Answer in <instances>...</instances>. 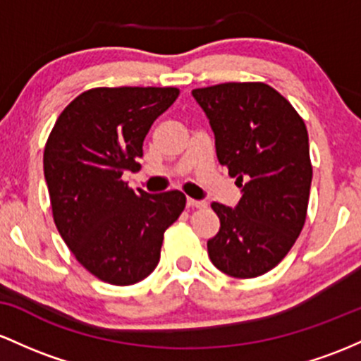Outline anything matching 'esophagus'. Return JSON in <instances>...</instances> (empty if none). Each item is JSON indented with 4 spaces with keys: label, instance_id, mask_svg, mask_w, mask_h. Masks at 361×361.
Returning <instances> with one entry per match:
<instances>
[{
    "label": "esophagus",
    "instance_id": "esophagus-1",
    "mask_svg": "<svg viewBox=\"0 0 361 361\" xmlns=\"http://www.w3.org/2000/svg\"><path fill=\"white\" fill-rule=\"evenodd\" d=\"M188 206L189 208H197V209H204L206 206V202L204 201H197V200H191V197H188Z\"/></svg>",
    "mask_w": 361,
    "mask_h": 361
}]
</instances>
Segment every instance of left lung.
<instances>
[{"label":"left lung","instance_id":"obj_1","mask_svg":"<svg viewBox=\"0 0 361 361\" xmlns=\"http://www.w3.org/2000/svg\"><path fill=\"white\" fill-rule=\"evenodd\" d=\"M192 97L209 119L218 161L242 188L235 208L212 204L220 232L208 240V256L228 276H261L283 261L305 224L312 182L305 123L261 82L196 88Z\"/></svg>","mask_w":361,"mask_h":361}]
</instances>
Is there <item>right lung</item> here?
<instances>
[{
  "label": "right lung",
  "instance_id": "right-lung-1",
  "mask_svg": "<svg viewBox=\"0 0 361 361\" xmlns=\"http://www.w3.org/2000/svg\"><path fill=\"white\" fill-rule=\"evenodd\" d=\"M179 88H92L61 112L46 148L44 177L52 216L73 256L93 276L135 285L157 268L164 233L185 208L180 191H133L153 121Z\"/></svg>",
  "mask_w": 361,
  "mask_h": 361
}]
</instances>
